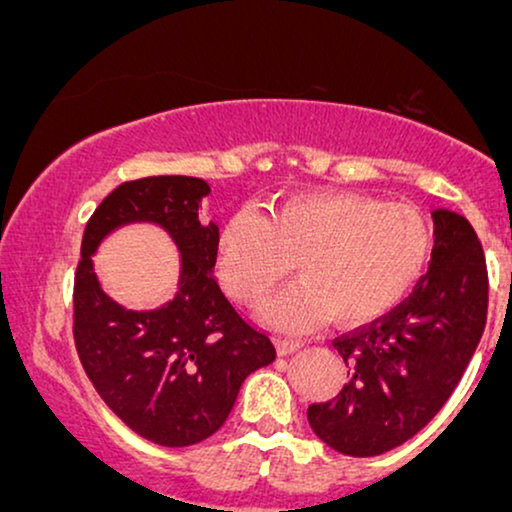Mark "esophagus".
<instances>
[{"label":"esophagus","mask_w":512,"mask_h":512,"mask_svg":"<svg viewBox=\"0 0 512 512\" xmlns=\"http://www.w3.org/2000/svg\"><path fill=\"white\" fill-rule=\"evenodd\" d=\"M305 346L302 342H295V339H277V353L279 355H291Z\"/></svg>","instance_id":"obj_1"}]
</instances>
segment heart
I'll list each match as a JSON object with an SVG mask.
<instances>
[{
	"label": "heart",
	"mask_w": 512,
	"mask_h": 512,
	"mask_svg": "<svg viewBox=\"0 0 512 512\" xmlns=\"http://www.w3.org/2000/svg\"><path fill=\"white\" fill-rule=\"evenodd\" d=\"M432 251L425 217L355 191H305L242 210L221 226L217 272L233 300L254 305L298 268L302 281L263 307L265 321L307 330L330 314L355 328L390 314L418 284Z\"/></svg>",
	"instance_id": "heart-1"
}]
</instances>
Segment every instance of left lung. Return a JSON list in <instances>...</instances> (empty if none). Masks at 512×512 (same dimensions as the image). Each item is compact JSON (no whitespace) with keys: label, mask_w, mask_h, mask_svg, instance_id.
Wrapping results in <instances>:
<instances>
[{"label":"left lung","mask_w":512,"mask_h":512,"mask_svg":"<svg viewBox=\"0 0 512 512\" xmlns=\"http://www.w3.org/2000/svg\"><path fill=\"white\" fill-rule=\"evenodd\" d=\"M429 272L381 323L339 337L351 381L309 425L342 455L374 457L413 439L453 395L487 321L485 254L462 214L432 212Z\"/></svg>","instance_id":"1"}]
</instances>
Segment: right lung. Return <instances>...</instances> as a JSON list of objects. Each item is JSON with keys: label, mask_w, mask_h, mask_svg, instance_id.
<instances>
[{"label": "right lung", "mask_w": 512, "mask_h": 512, "mask_svg": "<svg viewBox=\"0 0 512 512\" xmlns=\"http://www.w3.org/2000/svg\"><path fill=\"white\" fill-rule=\"evenodd\" d=\"M210 184L187 175L124 182L87 221L73 288V337L87 376L117 418L166 448L205 441L274 346L240 318L214 279L219 226L201 221ZM159 225L181 254L173 301L127 310L102 291L91 256L117 227Z\"/></svg>", "instance_id": "add662e5"}]
</instances>
